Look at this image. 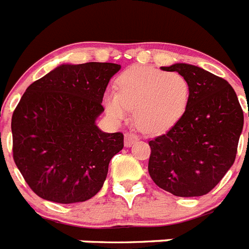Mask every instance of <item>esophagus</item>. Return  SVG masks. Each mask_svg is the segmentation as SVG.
Segmentation results:
<instances>
[{
  "mask_svg": "<svg viewBox=\"0 0 249 249\" xmlns=\"http://www.w3.org/2000/svg\"><path fill=\"white\" fill-rule=\"evenodd\" d=\"M139 139H140V137L137 136L136 134H132V132H127V134L124 135V146L130 148L131 145L134 144V142H136Z\"/></svg>",
  "mask_w": 249,
  "mask_h": 249,
  "instance_id": "obj_1",
  "label": "esophagus"
}]
</instances>
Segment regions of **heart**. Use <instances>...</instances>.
I'll return each mask as SVG.
<instances>
[{"instance_id": "obj_1", "label": "heart", "mask_w": 249, "mask_h": 249, "mask_svg": "<svg viewBox=\"0 0 249 249\" xmlns=\"http://www.w3.org/2000/svg\"><path fill=\"white\" fill-rule=\"evenodd\" d=\"M190 101V85L178 71L131 67L117 78V92L104 93L110 118L123 121L134 110V122L142 132L160 135L184 118Z\"/></svg>"}]
</instances>
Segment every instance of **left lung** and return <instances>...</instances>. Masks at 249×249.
<instances>
[{
	"mask_svg": "<svg viewBox=\"0 0 249 249\" xmlns=\"http://www.w3.org/2000/svg\"><path fill=\"white\" fill-rule=\"evenodd\" d=\"M162 71H178L188 79L190 101L172 130L149 141V175L159 188L176 196H204L235 160L243 110L224 78L185 63Z\"/></svg>",
	"mask_w": 249,
	"mask_h": 249,
	"instance_id": "left-lung-1",
	"label": "left lung"
}]
</instances>
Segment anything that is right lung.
Instances as JSON below:
<instances>
[{"instance_id":"add662e5","label":"right lung","mask_w":249,"mask_h":249,"mask_svg":"<svg viewBox=\"0 0 249 249\" xmlns=\"http://www.w3.org/2000/svg\"><path fill=\"white\" fill-rule=\"evenodd\" d=\"M113 63L61 64L28 87L11 119L15 164L29 188L55 203L96 196L123 134L96 126Z\"/></svg>"}]
</instances>
